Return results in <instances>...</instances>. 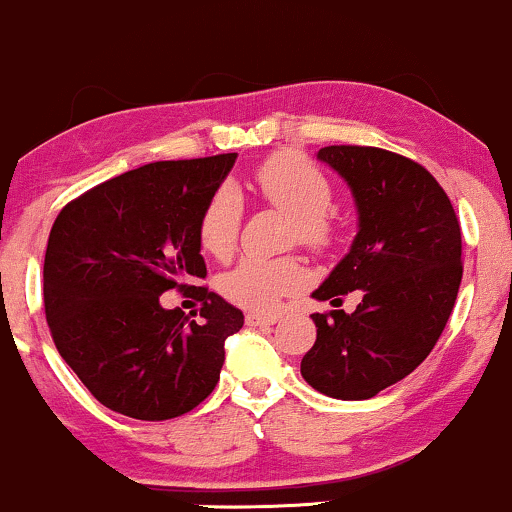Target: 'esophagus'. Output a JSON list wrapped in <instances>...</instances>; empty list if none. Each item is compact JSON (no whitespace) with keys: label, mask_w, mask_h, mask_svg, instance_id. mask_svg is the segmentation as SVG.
<instances>
[{"label":"esophagus","mask_w":512,"mask_h":512,"mask_svg":"<svg viewBox=\"0 0 512 512\" xmlns=\"http://www.w3.org/2000/svg\"><path fill=\"white\" fill-rule=\"evenodd\" d=\"M245 322L250 327H269L276 322V315H260V313H248L245 315Z\"/></svg>","instance_id":"obj_1"}]
</instances>
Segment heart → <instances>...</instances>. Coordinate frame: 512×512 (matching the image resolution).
<instances>
[{"label":"heart","instance_id":"b5f03b06","mask_svg":"<svg viewBox=\"0 0 512 512\" xmlns=\"http://www.w3.org/2000/svg\"><path fill=\"white\" fill-rule=\"evenodd\" d=\"M257 187L276 209L291 216V233L305 245H322L330 238L327 211L332 187L325 175L303 156L276 154L257 170ZM243 199L233 185L214 192L199 219L202 248L214 257H228L236 248ZM305 281L303 264L293 257H245L221 276V293L248 310H267L281 296L296 291Z\"/></svg>","mask_w":512,"mask_h":512}]
</instances>
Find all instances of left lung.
Returning <instances> with one entry per match:
<instances>
[{"mask_svg": "<svg viewBox=\"0 0 512 512\" xmlns=\"http://www.w3.org/2000/svg\"><path fill=\"white\" fill-rule=\"evenodd\" d=\"M349 185L358 231L346 255L313 291L330 313H313L317 339L301 375L334 399H370L407 378L431 354L462 281V236L448 195L424 166L373 146H325ZM361 290L354 314L341 296Z\"/></svg>", "mask_w": 512, "mask_h": 512, "instance_id": "left-lung-1", "label": "left lung"}]
</instances>
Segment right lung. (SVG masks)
<instances>
[{"mask_svg":"<svg viewBox=\"0 0 512 512\" xmlns=\"http://www.w3.org/2000/svg\"><path fill=\"white\" fill-rule=\"evenodd\" d=\"M236 158L146 163L84 192L55 219L45 317L67 366L117 414L175 419L219 383L223 342L245 317L190 284L207 276L199 219ZM170 288L205 301L199 321L162 308Z\"/></svg>","mask_w":512,"mask_h":512,"instance_id":"obj_1","label":"right lung"}]
</instances>
